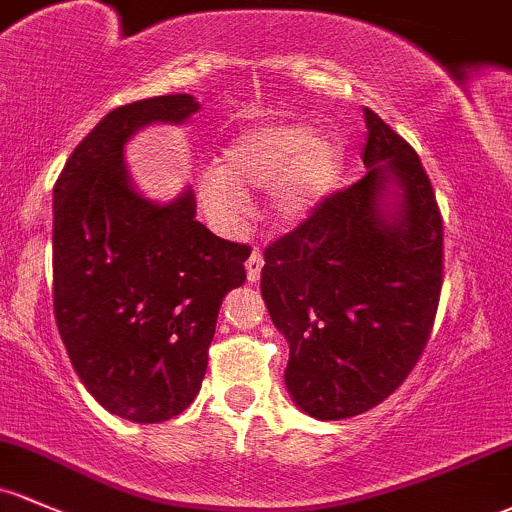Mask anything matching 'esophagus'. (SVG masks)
<instances>
[{"label": "esophagus", "mask_w": 512, "mask_h": 512, "mask_svg": "<svg viewBox=\"0 0 512 512\" xmlns=\"http://www.w3.org/2000/svg\"><path fill=\"white\" fill-rule=\"evenodd\" d=\"M261 268H263V254L258 249L251 251L249 261H246V278H249V283H256L258 278H261Z\"/></svg>", "instance_id": "1"}]
</instances>
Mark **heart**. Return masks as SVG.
Segmentation results:
<instances>
[{
  "label": "heart",
  "mask_w": 512,
  "mask_h": 512,
  "mask_svg": "<svg viewBox=\"0 0 512 512\" xmlns=\"http://www.w3.org/2000/svg\"><path fill=\"white\" fill-rule=\"evenodd\" d=\"M342 173V148L312 136L307 124H261L236 134L217 166L200 180L205 210L217 222L246 212V190L268 188V210L283 224L305 219L329 195Z\"/></svg>",
  "instance_id": "obj_1"
}]
</instances>
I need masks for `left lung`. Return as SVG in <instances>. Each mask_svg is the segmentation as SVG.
Masks as SVG:
<instances>
[{
  "label": "left lung",
  "instance_id": "8db88e82",
  "mask_svg": "<svg viewBox=\"0 0 512 512\" xmlns=\"http://www.w3.org/2000/svg\"><path fill=\"white\" fill-rule=\"evenodd\" d=\"M364 117L368 173L263 251V300L290 344L285 386L317 420L361 415L403 386L442 293L444 224L430 178L403 136L368 107Z\"/></svg>",
  "mask_w": 512,
  "mask_h": 512
}]
</instances>
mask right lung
Masks as SVG:
<instances>
[{
    "label": "right lung",
    "instance_id": "1",
    "mask_svg": "<svg viewBox=\"0 0 512 512\" xmlns=\"http://www.w3.org/2000/svg\"><path fill=\"white\" fill-rule=\"evenodd\" d=\"M190 95L109 112L53 188V312L80 381L124 420L163 422L200 393L219 307L246 280V244L195 219L190 190L156 205L131 188L124 144L151 122L180 124Z\"/></svg>",
    "mask_w": 512,
    "mask_h": 512
}]
</instances>
